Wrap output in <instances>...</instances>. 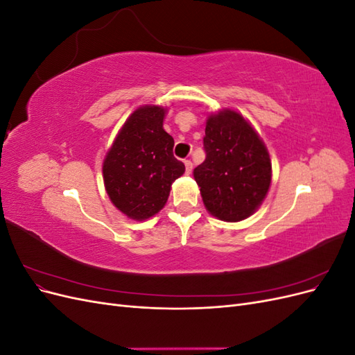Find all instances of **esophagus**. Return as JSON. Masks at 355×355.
Masks as SVG:
<instances>
[{"label":"esophagus","instance_id":"obj_1","mask_svg":"<svg viewBox=\"0 0 355 355\" xmlns=\"http://www.w3.org/2000/svg\"><path fill=\"white\" fill-rule=\"evenodd\" d=\"M184 163H185V170H187V173H188V175H191V171H192V163H191V159H185Z\"/></svg>","mask_w":355,"mask_h":355}]
</instances>
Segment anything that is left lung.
I'll return each mask as SVG.
<instances>
[{
  "instance_id": "left-lung-1",
  "label": "left lung",
  "mask_w": 355,
  "mask_h": 355,
  "mask_svg": "<svg viewBox=\"0 0 355 355\" xmlns=\"http://www.w3.org/2000/svg\"><path fill=\"white\" fill-rule=\"evenodd\" d=\"M206 159L194 168L204 206L220 220L239 222L261 206L271 185V159L244 116L223 110L209 116Z\"/></svg>"
}]
</instances>
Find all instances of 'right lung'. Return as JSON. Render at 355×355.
I'll use <instances>...</instances> for the list:
<instances>
[{"label": "right lung", "mask_w": 355, "mask_h": 355, "mask_svg": "<svg viewBox=\"0 0 355 355\" xmlns=\"http://www.w3.org/2000/svg\"><path fill=\"white\" fill-rule=\"evenodd\" d=\"M164 114V108L154 105L136 110L103 161L105 188L111 201L136 220L163 209L171 184L185 171V164L173 155V137L163 128Z\"/></svg>", "instance_id": "right-lung-1"}]
</instances>
